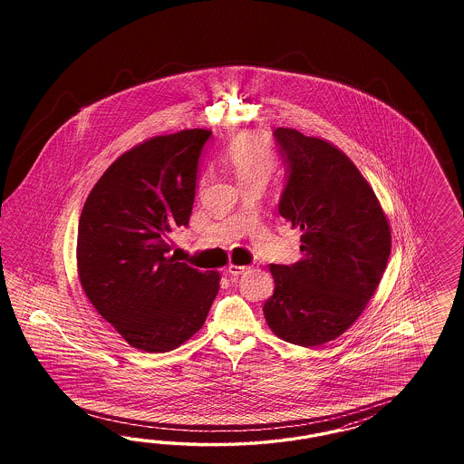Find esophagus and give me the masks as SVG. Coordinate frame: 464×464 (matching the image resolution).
Listing matches in <instances>:
<instances>
[{"mask_svg": "<svg viewBox=\"0 0 464 464\" xmlns=\"http://www.w3.org/2000/svg\"><path fill=\"white\" fill-rule=\"evenodd\" d=\"M248 268L250 267H245V266H233V264H231V266L227 267V272H229L231 276H241V274H245Z\"/></svg>", "mask_w": 464, "mask_h": 464, "instance_id": "esophagus-1", "label": "esophagus"}]
</instances>
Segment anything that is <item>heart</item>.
I'll list each match as a JSON object with an SVG mask.
<instances>
[{
    "label": "heart",
    "instance_id": "1",
    "mask_svg": "<svg viewBox=\"0 0 464 464\" xmlns=\"http://www.w3.org/2000/svg\"><path fill=\"white\" fill-rule=\"evenodd\" d=\"M225 163L243 187L252 183L266 185L277 167V156L266 134L246 132L227 146Z\"/></svg>",
    "mask_w": 464,
    "mask_h": 464
}]
</instances>
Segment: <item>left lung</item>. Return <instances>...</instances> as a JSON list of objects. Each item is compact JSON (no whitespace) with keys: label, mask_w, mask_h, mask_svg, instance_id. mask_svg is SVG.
Segmentation results:
<instances>
[{"label":"left lung","mask_w":464,"mask_h":464,"mask_svg":"<svg viewBox=\"0 0 464 464\" xmlns=\"http://www.w3.org/2000/svg\"><path fill=\"white\" fill-rule=\"evenodd\" d=\"M287 182L282 218L303 231V258L270 266L274 295L264 304L270 330L295 345L340 337L364 311L388 266L392 231L361 171L334 144L295 129L274 130Z\"/></svg>","instance_id":"1"}]
</instances>
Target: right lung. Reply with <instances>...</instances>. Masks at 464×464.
<instances>
[{
	"instance_id": "right-lung-1",
	"label": "right lung",
	"mask_w": 464,
	"mask_h": 464,
	"mask_svg": "<svg viewBox=\"0 0 464 464\" xmlns=\"http://www.w3.org/2000/svg\"><path fill=\"white\" fill-rule=\"evenodd\" d=\"M208 129L144 140L119 156L86 197L78 225L84 295L144 352H169L197 334L219 291L218 272L169 256L171 229L188 226Z\"/></svg>"
}]
</instances>
